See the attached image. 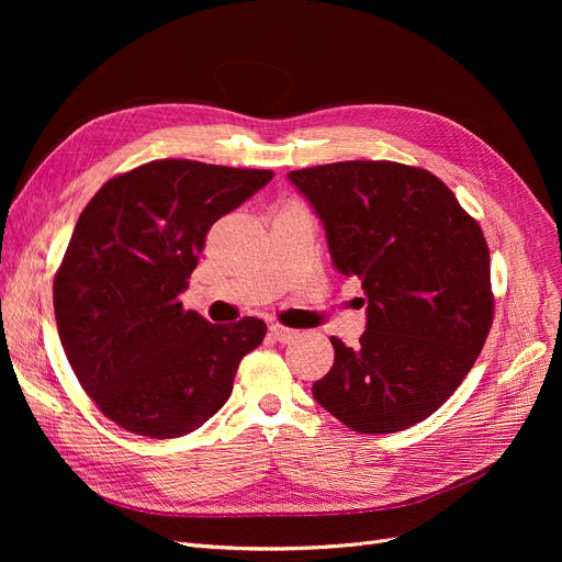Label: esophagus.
I'll use <instances>...</instances> for the list:
<instances>
[{
	"mask_svg": "<svg viewBox=\"0 0 562 562\" xmlns=\"http://www.w3.org/2000/svg\"><path fill=\"white\" fill-rule=\"evenodd\" d=\"M269 335H271V339H276V341H280V344H289V341H293L299 337V330H291V328H284V326H271L269 328Z\"/></svg>",
	"mask_w": 562,
	"mask_h": 562,
	"instance_id": "obj_1",
	"label": "esophagus"
}]
</instances>
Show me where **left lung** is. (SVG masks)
<instances>
[{
  "instance_id": "obj_1",
  "label": "left lung",
  "mask_w": 562,
  "mask_h": 562,
  "mask_svg": "<svg viewBox=\"0 0 562 562\" xmlns=\"http://www.w3.org/2000/svg\"><path fill=\"white\" fill-rule=\"evenodd\" d=\"M326 227L335 269L360 278V346L333 337L318 405L358 432L430 417L474 367L492 328L490 250L481 225L424 168L337 161L289 172Z\"/></svg>"
}]
</instances>
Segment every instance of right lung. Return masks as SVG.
I'll list each match as a JSON object with an SVG mask.
<instances>
[{
  "instance_id": "obj_1",
  "label": "right lung",
  "mask_w": 562,
  "mask_h": 562,
  "mask_svg": "<svg viewBox=\"0 0 562 562\" xmlns=\"http://www.w3.org/2000/svg\"><path fill=\"white\" fill-rule=\"evenodd\" d=\"M271 180V170L159 159L113 177L86 204L54 278V316L106 419L172 439L225 405L266 323L214 326L180 296L210 227Z\"/></svg>"
}]
</instances>
